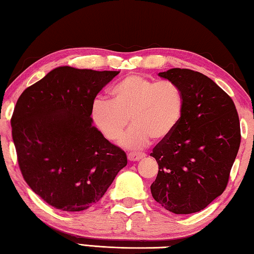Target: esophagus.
Segmentation results:
<instances>
[{"mask_svg":"<svg viewBox=\"0 0 254 254\" xmlns=\"http://www.w3.org/2000/svg\"><path fill=\"white\" fill-rule=\"evenodd\" d=\"M145 158V153H137V152H130L127 154V159L130 161H139L141 159Z\"/></svg>","mask_w":254,"mask_h":254,"instance_id":"esophagus-1","label":"esophagus"}]
</instances>
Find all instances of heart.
Instances as JSON below:
<instances>
[{
    "instance_id": "heart-1",
    "label": "heart",
    "mask_w": 254,
    "mask_h": 254,
    "mask_svg": "<svg viewBox=\"0 0 254 254\" xmlns=\"http://www.w3.org/2000/svg\"><path fill=\"white\" fill-rule=\"evenodd\" d=\"M111 100H95L92 119L103 135L118 141L128 126L130 130L121 141L127 149H142L154 140L169 136L182 119L185 100L178 84L173 80H153L130 75L113 86Z\"/></svg>"
}]
</instances>
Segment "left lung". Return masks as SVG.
Segmentation results:
<instances>
[{
    "label": "left lung",
    "instance_id": "8db88e82",
    "mask_svg": "<svg viewBox=\"0 0 254 254\" xmlns=\"http://www.w3.org/2000/svg\"><path fill=\"white\" fill-rule=\"evenodd\" d=\"M159 76L184 93L182 119L150 156L159 166L151 194L175 214L199 212L223 194L241 143L234 102L201 72L173 68Z\"/></svg>",
    "mask_w": 254,
    "mask_h": 254
}]
</instances>
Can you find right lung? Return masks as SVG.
Returning a JSON list of instances; mask_svg holds the SVG:
<instances>
[{
    "mask_svg": "<svg viewBox=\"0 0 254 254\" xmlns=\"http://www.w3.org/2000/svg\"><path fill=\"white\" fill-rule=\"evenodd\" d=\"M120 71L58 67L29 86L11 118L25 183L47 204L80 212L100 200L127 159L93 127L98 92Z\"/></svg>",
    "mask_w": 254,
    "mask_h": 254,
    "instance_id": "obj_1",
    "label": "right lung"
}]
</instances>
